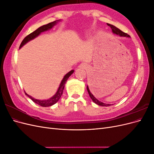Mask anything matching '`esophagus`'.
Segmentation results:
<instances>
[{
  "label": "esophagus",
  "instance_id": "obj_1",
  "mask_svg": "<svg viewBox=\"0 0 154 154\" xmlns=\"http://www.w3.org/2000/svg\"><path fill=\"white\" fill-rule=\"evenodd\" d=\"M79 67L80 68H82V69H87V67H88V66H87V65H86V63H81L80 65V66H79Z\"/></svg>",
  "mask_w": 154,
  "mask_h": 154
}]
</instances>
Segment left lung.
Wrapping results in <instances>:
<instances>
[{"mask_svg":"<svg viewBox=\"0 0 154 154\" xmlns=\"http://www.w3.org/2000/svg\"><path fill=\"white\" fill-rule=\"evenodd\" d=\"M107 25H108L110 27V28L112 29V31L113 33L115 34V35H119L120 36H124V37H130V36L125 33V32H123L122 31H121L119 29H118V27H116V26L112 25V24H107ZM87 91H88V94H89L91 98L92 99V100L93 101V102H94V103L97 105H98L100 106H110L111 105L110 104H106V103H103V102H101L100 101H99L98 100H97L96 97L93 96V94H92V93L91 92L89 88H88V85L87 86Z\"/></svg>","mask_w":154,"mask_h":154,"instance_id":"obj_1","label":"left lung"}]
</instances>
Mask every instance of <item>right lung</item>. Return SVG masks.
Wrapping results in <instances>:
<instances>
[{
  "instance_id": "obj_1",
  "label": "right lung",
  "mask_w": 154,
  "mask_h": 154,
  "mask_svg": "<svg viewBox=\"0 0 154 154\" xmlns=\"http://www.w3.org/2000/svg\"><path fill=\"white\" fill-rule=\"evenodd\" d=\"M60 20H55L54 22L49 23V24H48L41 26V27H39V28H38L36 30H35V31H33L32 32H31V33H30L29 35H27V36H26L25 38H24V39L22 40V42L21 44H20V48H21L23 45H25L26 43L28 42H29L30 40L34 39L35 38H36V36H38L41 33V32L51 29L53 26H54ZM74 70H72V71H69L68 73H67L66 75L64 76V77L62 79L61 83H60V86L58 87V89L57 92H56V94L53 97H51V98H49V100H36V99L33 98V97H31V96L27 94L26 92H25V94H26V96H28L30 99H31L32 101H34L35 103L38 104L39 105L42 106L47 107V106H52L53 105H54V104H55L56 103H57V102L60 100V97H61V96L62 95V93H63V88H64L65 85H66V83L67 82V80H68L69 77L71 76V74L74 72Z\"/></svg>"
}]
</instances>
